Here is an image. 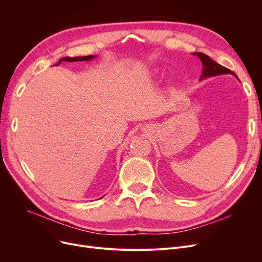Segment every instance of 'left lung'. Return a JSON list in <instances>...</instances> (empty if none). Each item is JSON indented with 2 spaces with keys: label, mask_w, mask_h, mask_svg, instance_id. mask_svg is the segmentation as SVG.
I'll return each mask as SVG.
<instances>
[{
  "label": "left lung",
  "mask_w": 262,
  "mask_h": 262,
  "mask_svg": "<svg viewBox=\"0 0 262 262\" xmlns=\"http://www.w3.org/2000/svg\"><path fill=\"white\" fill-rule=\"evenodd\" d=\"M196 55L200 57V59L202 60V62L204 64L202 77H209V76H215V75L227 74V73H231L235 76H237L232 71H230L229 69H227L221 64H219L217 62L212 60L209 56H207V55H205L200 52L196 53Z\"/></svg>",
  "instance_id": "1"
}]
</instances>
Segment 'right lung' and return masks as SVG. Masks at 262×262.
Instances as JSON below:
<instances>
[{"label":"right lung","mask_w":262,"mask_h":262,"mask_svg":"<svg viewBox=\"0 0 262 262\" xmlns=\"http://www.w3.org/2000/svg\"><path fill=\"white\" fill-rule=\"evenodd\" d=\"M93 58V56L92 55H89V56H84V57H72V58H70V57H63V58H61L59 61H58V63H60L61 61H69V62H71V61H76V60H89V59H92Z\"/></svg>","instance_id":"add662e5"}]
</instances>
